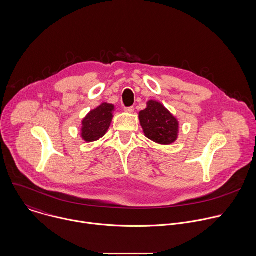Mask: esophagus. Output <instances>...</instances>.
<instances>
[{"label":"esophagus","instance_id":"esophagus-1","mask_svg":"<svg viewBox=\"0 0 256 256\" xmlns=\"http://www.w3.org/2000/svg\"><path fill=\"white\" fill-rule=\"evenodd\" d=\"M124 110L128 114H132L134 112V106H130V108H124Z\"/></svg>","mask_w":256,"mask_h":256}]
</instances>
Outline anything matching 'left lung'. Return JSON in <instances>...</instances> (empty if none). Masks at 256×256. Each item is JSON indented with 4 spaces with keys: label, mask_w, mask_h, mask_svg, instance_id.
Wrapping results in <instances>:
<instances>
[{
    "label": "left lung",
    "mask_w": 256,
    "mask_h": 256,
    "mask_svg": "<svg viewBox=\"0 0 256 256\" xmlns=\"http://www.w3.org/2000/svg\"><path fill=\"white\" fill-rule=\"evenodd\" d=\"M138 120L144 136L154 142L168 146L178 140L180 122L160 102L148 100Z\"/></svg>",
    "instance_id": "obj_1"
}]
</instances>
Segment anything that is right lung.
Returning a JSON list of instances; mask_svg holds the SVG:
<instances>
[{"label":"right lung","instance_id":"add662e5","mask_svg":"<svg viewBox=\"0 0 256 256\" xmlns=\"http://www.w3.org/2000/svg\"><path fill=\"white\" fill-rule=\"evenodd\" d=\"M114 110V106L108 102H102L90 110L81 122L80 136L82 140L92 142L102 138L110 126Z\"/></svg>","mask_w":256,"mask_h":256}]
</instances>
